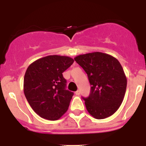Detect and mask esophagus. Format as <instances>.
<instances>
[{
	"mask_svg": "<svg viewBox=\"0 0 146 146\" xmlns=\"http://www.w3.org/2000/svg\"><path fill=\"white\" fill-rule=\"evenodd\" d=\"M75 95H80V90H77V91H75Z\"/></svg>",
	"mask_w": 146,
	"mask_h": 146,
	"instance_id": "obj_1",
	"label": "esophagus"
}]
</instances>
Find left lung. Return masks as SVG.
<instances>
[{
	"mask_svg": "<svg viewBox=\"0 0 146 146\" xmlns=\"http://www.w3.org/2000/svg\"><path fill=\"white\" fill-rule=\"evenodd\" d=\"M88 75L90 93L84 98L90 115L102 119L113 115L123 102L127 79L116 58L102 52L80 55L74 58Z\"/></svg>",
	"mask_w": 146,
	"mask_h": 146,
	"instance_id": "left-lung-1",
	"label": "left lung"
}]
</instances>
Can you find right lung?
I'll return each instance as SVG.
<instances>
[{"mask_svg":"<svg viewBox=\"0 0 146 146\" xmlns=\"http://www.w3.org/2000/svg\"><path fill=\"white\" fill-rule=\"evenodd\" d=\"M74 62L68 56H48L28 66L24 77V93L29 105L40 117L58 120L67 111L73 92L66 90L62 73Z\"/></svg>","mask_w":146,"mask_h":146,"instance_id":"right-lung-1","label":"right lung"}]
</instances>
